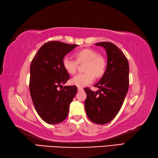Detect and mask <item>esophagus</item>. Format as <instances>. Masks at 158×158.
<instances>
[{"mask_svg":"<svg viewBox=\"0 0 158 158\" xmlns=\"http://www.w3.org/2000/svg\"><path fill=\"white\" fill-rule=\"evenodd\" d=\"M83 90V88H81V87H78V91H81Z\"/></svg>","mask_w":158,"mask_h":158,"instance_id":"obj_1","label":"esophagus"}]
</instances>
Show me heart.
Returning <instances> with one entry per match:
<instances>
[{
    "instance_id": "heart-1",
    "label": "heart",
    "mask_w": 158,
    "mask_h": 158,
    "mask_svg": "<svg viewBox=\"0 0 158 158\" xmlns=\"http://www.w3.org/2000/svg\"><path fill=\"white\" fill-rule=\"evenodd\" d=\"M77 61L68 56L62 60V65L65 71L70 74L76 73L78 63L85 62V73L78 74L71 79V84L78 87H84L94 81V76L102 77L104 74L107 65V60L104 56L90 48H85L77 51L74 54Z\"/></svg>"
}]
</instances>
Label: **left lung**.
<instances>
[{"label":"left lung","instance_id":"8db88e82","mask_svg":"<svg viewBox=\"0 0 158 158\" xmlns=\"http://www.w3.org/2000/svg\"><path fill=\"white\" fill-rule=\"evenodd\" d=\"M97 46L104 48L107 54V66L104 75L94 85V92L85 88L86 114L91 122L105 124L111 122L119 113L129 86V64L122 51L110 42H100Z\"/></svg>","mask_w":158,"mask_h":158}]
</instances>
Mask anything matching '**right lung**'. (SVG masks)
<instances>
[{"label": "right lung", "instance_id": "add662e5", "mask_svg": "<svg viewBox=\"0 0 158 158\" xmlns=\"http://www.w3.org/2000/svg\"><path fill=\"white\" fill-rule=\"evenodd\" d=\"M77 45L49 41L40 48L31 61L30 95L37 113L48 124L65 119L77 92L76 85L63 87L70 76L62 65L64 57Z\"/></svg>", "mask_w": 158, "mask_h": 158}]
</instances>
